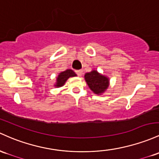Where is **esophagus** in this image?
<instances>
[{
    "mask_svg": "<svg viewBox=\"0 0 159 159\" xmlns=\"http://www.w3.org/2000/svg\"><path fill=\"white\" fill-rule=\"evenodd\" d=\"M75 73L77 75H78V76H81V75H82L83 71L81 70V69H80V70H75Z\"/></svg>",
    "mask_w": 159,
    "mask_h": 159,
    "instance_id": "34e87169",
    "label": "esophagus"
}]
</instances>
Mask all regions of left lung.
Listing matches in <instances>:
<instances>
[{
	"label": "left lung",
	"instance_id": "left-lung-1",
	"mask_svg": "<svg viewBox=\"0 0 159 159\" xmlns=\"http://www.w3.org/2000/svg\"><path fill=\"white\" fill-rule=\"evenodd\" d=\"M84 78L90 90L97 94L105 91L109 85L108 78L101 75L97 71L93 70L89 73H86Z\"/></svg>",
	"mask_w": 159,
	"mask_h": 159
}]
</instances>
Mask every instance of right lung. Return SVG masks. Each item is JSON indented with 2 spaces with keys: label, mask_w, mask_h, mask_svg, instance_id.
Segmentation results:
<instances>
[{
  "label": "right lung",
  "mask_w": 159,
  "mask_h": 159,
  "mask_svg": "<svg viewBox=\"0 0 159 159\" xmlns=\"http://www.w3.org/2000/svg\"><path fill=\"white\" fill-rule=\"evenodd\" d=\"M76 76V74L71 69H67L65 71H62L61 72L60 75H59L58 78L57 79V84L56 86L57 87H61L65 84V82L67 81V79L70 77H74Z\"/></svg>",
  "instance_id": "add662e5"
}]
</instances>
